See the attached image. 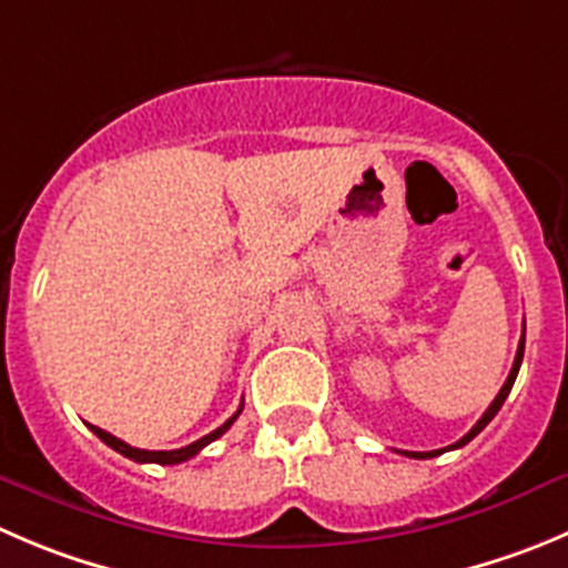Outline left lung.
<instances>
[{"label":"left lung","instance_id":"left-lung-1","mask_svg":"<svg viewBox=\"0 0 568 568\" xmlns=\"http://www.w3.org/2000/svg\"><path fill=\"white\" fill-rule=\"evenodd\" d=\"M521 356H524V337H521V343H518L516 359H513V368H510V374H507V382H505V385H501L499 396H496L494 402H490V407L485 409V415H483V418H479L477 424L471 426V432H468V435H463L460 440H457V443H452V446H446V449H460V446H466L468 440H474V437H477L479 432H483L485 426H488L490 420H494V415L499 413V409H501V404H505V398H507V393H510L513 382H516V376H518V368H521ZM446 449H437V452H402V455H404V457H415V460H429V457H437V455H443V452H446Z\"/></svg>","mask_w":568,"mask_h":568}]
</instances>
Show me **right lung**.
I'll return each mask as SVG.
<instances>
[{"instance_id":"obj_1","label":"right lung","mask_w":568,"mask_h":568,"mask_svg":"<svg viewBox=\"0 0 568 568\" xmlns=\"http://www.w3.org/2000/svg\"><path fill=\"white\" fill-rule=\"evenodd\" d=\"M240 413H242V407L236 409V413L231 415V418L225 420L223 426H217V429H214V432H209V435H203V437H200V440L189 443V446H183V449H172V452H148V449H136V446H128L125 440H119V437H113L111 432L100 429V426H91V424H89V426H91V432H94V435L100 437L102 443H108V446H111V449H116L119 455L131 457V460H136V463H159V466H175V463H183V460H189V457L197 455L200 449H206L209 443L217 440L220 435H225V432H229V426L234 424L236 418H240Z\"/></svg>"}]
</instances>
